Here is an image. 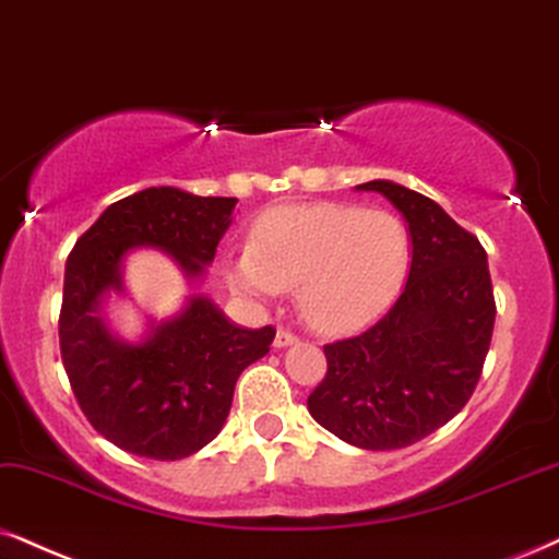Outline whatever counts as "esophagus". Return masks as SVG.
Returning <instances> with one entry per match:
<instances>
[{
  "label": "esophagus",
  "mask_w": 559,
  "mask_h": 559,
  "mask_svg": "<svg viewBox=\"0 0 559 559\" xmlns=\"http://www.w3.org/2000/svg\"><path fill=\"white\" fill-rule=\"evenodd\" d=\"M296 341H299V337H296L292 330L278 328V332H275V341H273V345H275V348H288V345H294Z\"/></svg>",
  "instance_id": "obj_1"
}]
</instances>
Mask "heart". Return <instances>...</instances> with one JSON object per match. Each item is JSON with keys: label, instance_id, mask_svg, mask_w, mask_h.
I'll use <instances>...</instances> for the list:
<instances>
[{"label": "heart", "instance_id": "1", "mask_svg": "<svg viewBox=\"0 0 559 559\" xmlns=\"http://www.w3.org/2000/svg\"><path fill=\"white\" fill-rule=\"evenodd\" d=\"M413 267V237L392 211L314 203L267 211L252 245L227 258V284L250 301L296 286V307L322 332L377 320L397 299Z\"/></svg>", "mask_w": 559, "mask_h": 559}]
</instances>
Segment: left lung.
Here are the masks:
<instances>
[{
	"mask_svg": "<svg viewBox=\"0 0 559 559\" xmlns=\"http://www.w3.org/2000/svg\"><path fill=\"white\" fill-rule=\"evenodd\" d=\"M356 190L381 193L405 216L413 267L373 328L324 345L328 373L307 407L350 447L390 451L447 426L467 405L490 348L496 299L479 239L436 201L392 180Z\"/></svg>",
	"mask_w": 559,
	"mask_h": 559,
	"instance_id": "obj_1",
	"label": "left lung"
}]
</instances>
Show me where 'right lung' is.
Returning <instances> with one entry per match:
<instances>
[{
  "mask_svg": "<svg viewBox=\"0 0 559 559\" xmlns=\"http://www.w3.org/2000/svg\"><path fill=\"white\" fill-rule=\"evenodd\" d=\"M235 206L169 186L139 190L105 209L67 260L63 369L92 428L129 454L175 462L201 451L227 423L239 373L271 350L273 328H239L203 294L146 317L136 341L112 332L105 312L126 296V260L139 247L173 258L188 286L203 281Z\"/></svg>",
  "mask_w": 559,
  "mask_h": 559,
  "instance_id": "obj_1",
  "label": "right lung"
}]
</instances>
